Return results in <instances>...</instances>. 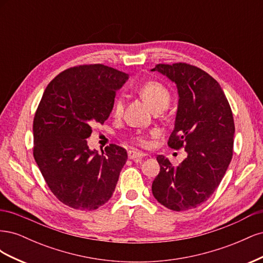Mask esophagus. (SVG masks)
<instances>
[{"mask_svg": "<svg viewBox=\"0 0 263 263\" xmlns=\"http://www.w3.org/2000/svg\"><path fill=\"white\" fill-rule=\"evenodd\" d=\"M146 155L140 153V151H137V150H129L128 151V158L130 159V160H134L136 162H140L142 158H145Z\"/></svg>", "mask_w": 263, "mask_h": 263, "instance_id": "obj_1", "label": "esophagus"}]
</instances>
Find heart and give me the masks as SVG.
I'll return each mask as SVG.
<instances>
[{"label": "heart", "instance_id": "heart-1", "mask_svg": "<svg viewBox=\"0 0 263 263\" xmlns=\"http://www.w3.org/2000/svg\"><path fill=\"white\" fill-rule=\"evenodd\" d=\"M138 93L153 110L165 109L170 103V93L166 87L161 83L156 81H148L141 84L138 89ZM123 112V99L117 97L113 104V114L119 116ZM135 141L139 142L140 145H147V139L142 135H138L134 138Z\"/></svg>", "mask_w": 263, "mask_h": 263}]
</instances>
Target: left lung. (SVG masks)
I'll use <instances>...</instances> for the list:
<instances>
[{
	"instance_id": "8db88e82",
	"label": "left lung",
	"mask_w": 263,
	"mask_h": 263,
	"mask_svg": "<svg viewBox=\"0 0 263 263\" xmlns=\"http://www.w3.org/2000/svg\"><path fill=\"white\" fill-rule=\"evenodd\" d=\"M151 71L177 84L179 102L168 145L184 147L187 157L178 166L158 156L160 172L153 194L164 208L187 211L203 204L217 189L232 161L235 124L219 83L187 63L157 65Z\"/></svg>"
}]
</instances>
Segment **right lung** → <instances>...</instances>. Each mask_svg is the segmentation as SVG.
I'll return each mask as SVG.
<instances>
[{"mask_svg": "<svg viewBox=\"0 0 263 263\" xmlns=\"http://www.w3.org/2000/svg\"><path fill=\"white\" fill-rule=\"evenodd\" d=\"M128 74L104 65L70 68L46 87L36 110L34 158L51 192L80 211L112 197L127 151L109 145L100 155L87 146L91 126L103 124Z\"/></svg>", "mask_w": 263, "mask_h": 263, "instance_id": "add662e5", "label": "right lung"}]
</instances>
